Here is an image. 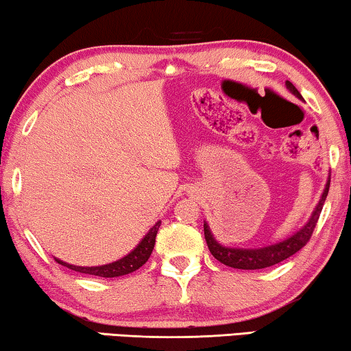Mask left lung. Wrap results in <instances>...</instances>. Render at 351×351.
<instances>
[{"instance_id": "left-lung-1", "label": "left lung", "mask_w": 351, "mask_h": 351, "mask_svg": "<svg viewBox=\"0 0 351 351\" xmlns=\"http://www.w3.org/2000/svg\"><path fill=\"white\" fill-rule=\"evenodd\" d=\"M286 88L289 89L297 99H302L300 93L295 89V86L292 84L291 81H286ZM329 184H330V176L328 177L323 195H321L315 210L311 213L308 222H306L300 230H297L294 234H291L289 238L282 239L280 243L270 244V246L251 247V249L223 246V244H220L217 239L214 238L208 222L204 220V238H206V243H208L210 254H213L219 262H222L223 265H228L232 268H239V270H261V268L276 265V263H280L282 261H286V258H289L291 256H294L297 251H300V249L308 243L311 234H313L316 222H318L319 219L321 209H323L324 206L326 196H328Z\"/></svg>"}]
</instances>
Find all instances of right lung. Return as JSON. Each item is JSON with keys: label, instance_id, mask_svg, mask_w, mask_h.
I'll return each mask as SVG.
<instances>
[{"label": "right lung", "instance_id": "add662e5", "mask_svg": "<svg viewBox=\"0 0 351 351\" xmlns=\"http://www.w3.org/2000/svg\"><path fill=\"white\" fill-rule=\"evenodd\" d=\"M160 225H161V220H158V222L148 230L145 237L142 238V241L138 243L131 252L112 263H105V265H97V267H78V265H71V263L60 261V258L57 257L54 258L57 263H60V265L70 268V270L73 271L86 273V275L100 276V278H117V276L129 275V273L138 270V268H141L143 263L150 258L153 247H155V239H156V233H158V228H160Z\"/></svg>", "mask_w": 351, "mask_h": 351}]
</instances>
